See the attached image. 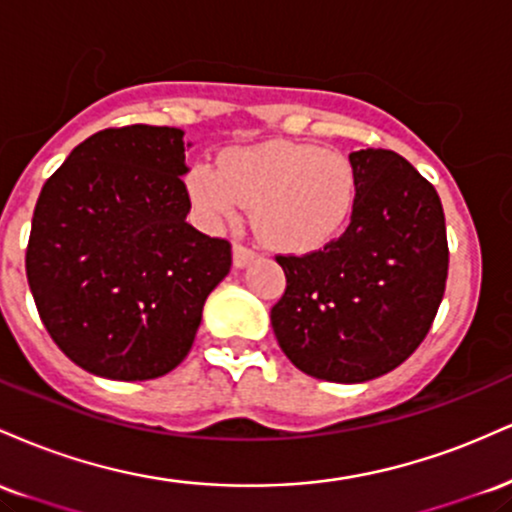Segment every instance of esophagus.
<instances>
[{
	"label": "esophagus",
	"mask_w": 512,
	"mask_h": 512,
	"mask_svg": "<svg viewBox=\"0 0 512 512\" xmlns=\"http://www.w3.org/2000/svg\"><path fill=\"white\" fill-rule=\"evenodd\" d=\"M255 257H257V252L248 248V245H243V243L233 245V264H236V267H245V264H250Z\"/></svg>",
	"instance_id": "esophagus-1"
}]
</instances>
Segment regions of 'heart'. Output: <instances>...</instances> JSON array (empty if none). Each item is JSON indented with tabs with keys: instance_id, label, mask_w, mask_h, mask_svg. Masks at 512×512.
Instances as JSON below:
<instances>
[{
	"instance_id": "obj_1",
	"label": "heart",
	"mask_w": 512,
	"mask_h": 512,
	"mask_svg": "<svg viewBox=\"0 0 512 512\" xmlns=\"http://www.w3.org/2000/svg\"><path fill=\"white\" fill-rule=\"evenodd\" d=\"M187 185L209 223L236 221L243 204L255 203L257 236L284 252L325 248L344 231L356 204V173L342 151L291 142L228 151L221 170L199 163Z\"/></svg>"
}]
</instances>
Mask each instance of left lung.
Returning a JSON list of instances; mask_svg holds the SVG:
<instances>
[{
    "mask_svg": "<svg viewBox=\"0 0 512 512\" xmlns=\"http://www.w3.org/2000/svg\"><path fill=\"white\" fill-rule=\"evenodd\" d=\"M351 223L325 248L276 255L286 291L272 308L281 351L303 373L363 383L424 342L448 281V236L436 187L387 149L349 154Z\"/></svg>",
    "mask_w": 512,
    "mask_h": 512,
    "instance_id": "left-lung-1",
    "label": "left lung"
}]
</instances>
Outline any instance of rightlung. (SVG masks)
<instances>
[{
    "instance_id": "add662e5",
    "label": "right lung",
    "mask_w": 512,
    "mask_h": 512,
    "mask_svg": "<svg viewBox=\"0 0 512 512\" xmlns=\"http://www.w3.org/2000/svg\"><path fill=\"white\" fill-rule=\"evenodd\" d=\"M182 129L84 139L40 190L26 276L52 342L110 380H151L192 349L231 243L187 223Z\"/></svg>"
}]
</instances>
